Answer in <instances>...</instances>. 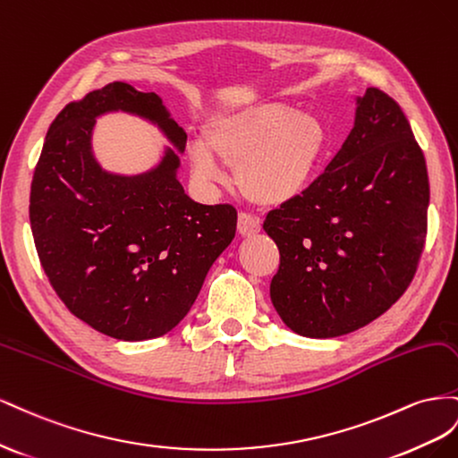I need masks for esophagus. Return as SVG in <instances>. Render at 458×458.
I'll use <instances>...</instances> for the list:
<instances>
[{
	"mask_svg": "<svg viewBox=\"0 0 458 458\" xmlns=\"http://www.w3.org/2000/svg\"><path fill=\"white\" fill-rule=\"evenodd\" d=\"M238 232L245 238L255 236V233L260 232V218L251 213H240L238 215Z\"/></svg>",
	"mask_w": 458,
	"mask_h": 458,
	"instance_id": "34e87169",
	"label": "esophagus"
}]
</instances>
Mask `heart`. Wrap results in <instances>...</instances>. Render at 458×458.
Wrapping results in <instances>:
<instances>
[{"mask_svg":"<svg viewBox=\"0 0 458 458\" xmlns=\"http://www.w3.org/2000/svg\"><path fill=\"white\" fill-rule=\"evenodd\" d=\"M328 132L315 113L285 103H260L220 116L207 128V143L190 146L198 176L220 182L222 161L236 166V180L247 198L276 205L301 193L322 161ZM214 150L211 152L210 149Z\"/></svg>","mask_w":458,"mask_h":458,"instance_id":"obj_1","label":"heart"}]
</instances>
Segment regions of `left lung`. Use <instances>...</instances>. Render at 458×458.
<instances>
[{"label":"left lung","instance_id":"1","mask_svg":"<svg viewBox=\"0 0 458 458\" xmlns=\"http://www.w3.org/2000/svg\"><path fill=\"white\" fill-rule=\"evenodd\" d=\"M428 203L426 159L407 116L367 88L326 171L263 222L280 251L270 299L287 328L337 337L382 317L420 263Z\"/></svg>","mask_w":458,"mask_h":458}]
</instances>
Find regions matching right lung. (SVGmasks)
Segmentation results:
<instances>
[{
  "label": "right lung",
  "instance_id": "add662e5",
  "mask_svg": "<svg viewBox=\"0 0 458 458\" xmlns=\"http://www.w3.org/2000/svg\"><path fill=\"white\" fill-rule=\"evenodd\" d=\"M128 111L159 124L178 151L186 132L157 94L111 82L51 123L30 186V228L61 301L124 342L159 337L188 315L208 268L236 236L232 205H199L176 180L178 155L140 176L103 173L89 149L96 116Z\"/></svg>",
  "mask_w": 458,
  "mask_h": 458
}]
</instances>
